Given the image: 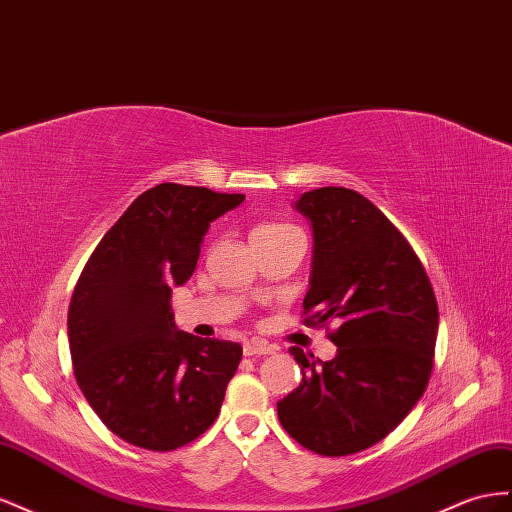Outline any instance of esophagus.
I'll list each match as a JSON object with an SVG mask.
<instances>
[{
	"label": "esophagus",
	"instance_id": "1",
	"mask_svg": "<svg viewBox=\"0 0 512 512\" xmlns=\"http://www.w3.org/2000/svg\"><path fill=\"white\" fill-rule=\"evenodd\" d=\"M274 354V345L266 341H248L244 343V356H270Z\"/></svg>",
	"mask_w": 512,
	"mask_h": 512
}]
</instances>
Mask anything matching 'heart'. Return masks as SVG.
I'll list each match as a JSON object with an SVG mask.
<instances>
[{
	"instance_id": "obj_1",
	"label": "heart",
	"mask_w": 512,
	"mask_h": 512,
	"mask_svg": "<svg viewBox=\"0 0 512 512\" xmlns=\"http://www.w3.org/2000/svg\"><path fill=\"white\" fill-rule=\"evenodd\" d=\"M289 225H281V223H259L253 227L251 231V240L253 238H259V236H268V233H274V231H281V229H287Z\"/></svg>"
}]
</instances>
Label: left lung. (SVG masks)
<instances>
[{
  "label": "left lung",
  "mask_w": 512,
  "mask_h": 512,
  "mask_svg": "<svg viewBox=\"0 0 512 512\" xmlns=\"http://www.w3.org/2000/svg\"><path fill=\"white\" fill-rule=\"evenodd\" d=\"M296 208L315 238L302 324L326 326L337 356L321 362L291 347L302 382L276 410L300 446L345 457L384 440L422 397L440 313L412 244L367 197L324 186Z\"/></svg>",
  "instance_id": "left-lung-1"
}]
</instances>
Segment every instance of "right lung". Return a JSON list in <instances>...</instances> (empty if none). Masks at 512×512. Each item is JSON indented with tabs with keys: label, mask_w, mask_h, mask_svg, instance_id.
I'll return each mask as SVG.
<instances>
[{
	"label": "right lung",
	"mask_w": 512,
	"mask_h": 512,
	"mask_svg": "<svg viewBox=\"0 0 512 512\" xmlns=\"http://www.w3.org/2000/svg\"><path fill=\"white\" fill-rule=\"evenodd\" d=\"M242 201L158 184L130 203L79 276L68 306L72 371L98 418L128 444L182 448L221 412L242 345L175 328L171 287L193 276L210 223Z\"/></svg>",
	"instance_id": "1"
}]
</instances>
